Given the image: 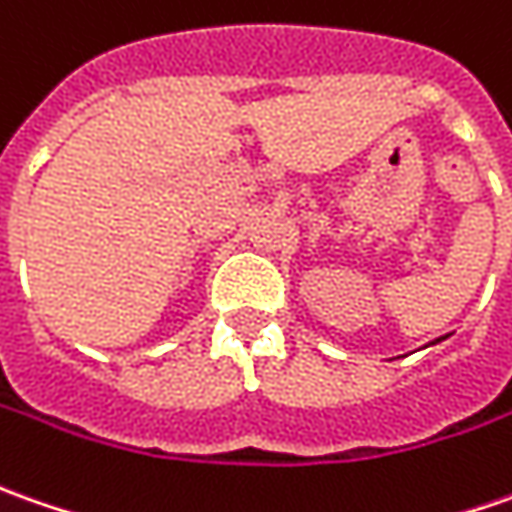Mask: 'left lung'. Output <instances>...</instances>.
<instances>
[{
  "instance_id": "1",
  "label": "left lung",
  "mask_w": 512,
  "mask_h": 512,
  "mask_svg": "<svg viewBox=\"0 0 512 512\" xmlns=\"http://www.w3.org/2000/svg\"><path fill=\"white\" fill-rule=\"evenodd\" d=\"M436 343H439V340H436Z\"/></svg>"
}]
</instances>
